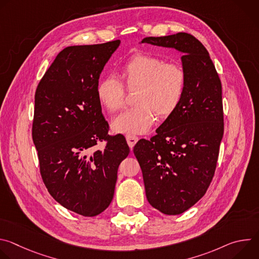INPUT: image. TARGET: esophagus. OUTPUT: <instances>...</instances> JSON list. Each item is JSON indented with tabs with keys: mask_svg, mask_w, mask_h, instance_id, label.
Returning a JSON list of instances; mask_svg holds the SVG:
<instances>
[{
	"mask_svg": "<svg viewBox=\"0 0 259 259\" xmlns=\"http://www.w3.org/2000/svg\"><path fill=\"white\" fill-rule=\"evenodd\" d=\"M126 140H127L128 145L132 149V147L135 145V143L138 141V137L135 136V135H132V134H127L126 135Z\"/></svg>",
	"mask_w": 259,
	"mask_h": 259,
	"instance_id": "1",
	"label": "esophagus"
}]
</instances>
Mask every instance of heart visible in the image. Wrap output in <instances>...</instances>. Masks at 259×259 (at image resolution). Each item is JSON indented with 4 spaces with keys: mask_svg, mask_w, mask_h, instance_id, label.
Here are the masks:
<instances>
[{
    "mask_svg": "<svg viewBox=\"0 0 259 259\" xmlns=\"http://www.w3.org/2000/svg\"><path fill=\"white\" fill-rule=\"evenodd\" d=\"M128 87H137L135 105L125 109L113 121L117 132L141 134L149 130L159 118L170 116L180 103L187 86V73L177 63L138 53L122 66ZM99 101L109 110L117 112L125 104L126 89L114 73L102 77L96 87Z\"/></svg>",
    "mask_w": 259,
    "mask_h": 259,
    "instance_id": "heart-1",
    "label": "heart"
}]
</instances>
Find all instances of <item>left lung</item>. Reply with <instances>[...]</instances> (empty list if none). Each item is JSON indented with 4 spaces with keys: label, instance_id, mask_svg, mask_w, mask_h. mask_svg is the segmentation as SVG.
<instances>
[{
    "label": "left lung",
    "instance_id": "left-lung-1",
    "mask_svg": "<svg viewBox=\"0 0 259 259\" xmlns=\"http://www.w3.org/2000/svg\"><path fill=\"white\" fill-rule=\"evenodd\" d=\"M141 43L183 54L187 86L180 103L155 136L140 139L133 149L147 201L164 214L177 215L205 195L214 176L225 128L223 89L207 49L194 35L147 36Z\"/></svg>",
    "mask_w": 259,
    "mask_h": 259
}]
</instances>
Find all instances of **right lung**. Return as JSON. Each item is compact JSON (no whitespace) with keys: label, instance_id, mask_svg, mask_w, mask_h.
Returning a JSON list of instances; mask_svg holds the SVG:
<instances>
[{"label":"right lung","instance_id":"add662e5","mask_svg":"<svg viewBox=\"0 0 259 259\" xmlns=\"http://www.w3.org/2000/svg\"><path fill=\"white\" fill-rule=\"evenodd\" d=\"M120 43L64 48L34 94L32 140L42 179L56 202L86 217L109 206L119 165L130 153L122 134H107L96 94L100 73ZM103 140L106 146L97 150Z\"/></svg>","mask_w":259,"mask_h":259}]
</instances>
